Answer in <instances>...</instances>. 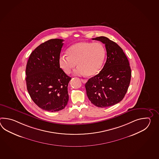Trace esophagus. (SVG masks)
<instances>
[{
    "label": "esophagus",
    "mask_w": 159,
    "mask_h": 159,
    "mask_svg": "<svg viewBox=\"0 0 159 159\" xmlns=\"http://www.w3.org/2000/svg\"><path fill=\"white\" fill-rule=\"evenodd\" d=\"M81 81H82V82L84 84H85V83L87 82V80H84V79H81Z\"/></svg>",
    "instance_id": "34e87169"
}]
</instances>
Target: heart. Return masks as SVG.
I'll return each instance as SVG.
<instances>
[{"mask_svg":"<svg viewBox=\"0 0 159 159\" xmlns=\"http://www.w3.org/2000/svg\"><path fill=\"white\" fill-rule=\"evenodd\" d=\"M67 56H61L58 62L66 74H70L78 65L74 74L93 76L101 69L106 56V50L99 43L79 42L72 45L66 51Z\"/></svg>","mask_w":159,"mask_h":159,"instance_id":"heart-1","label":"heart"}]
</instances>
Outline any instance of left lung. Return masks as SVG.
Instances as JSON below:
<instances>
[{"mask_svg": "<svg viewBox=\"0 0 159 159\" xmlns=\"http://www.w3.org/2000/svg\"><path fill=\"white\" fill-rule=\"evenodd\" d=\"M105 44L107 60L101 71L85 84L89 99L99 107L118 103L125 97L129 85L131 71L122 48L104 36L92 39Z\"/></svg>", "mask_w": 159, "mask_h": 159, "instance_id": "8db88e82", "label": "left lung"}]
</instances>
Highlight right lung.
<instances>
[{"label": "right lung", "mask_w": 159, "mask_h": 159, "mask_svg": "<svg viewBox=\"0 0 159 159\" xmlns=\"http://www.w3.org/2000/svg\"><path fill=\"white\" fill-rule=\"evenodd\" d=\"M64 40L51 39L30 54L26 66L27 90L33 101L48 111L61 110L68 104L71 77L60 68L58 60Z\"/></svg>", "instance_id": "add662e5"}]
</instances>
